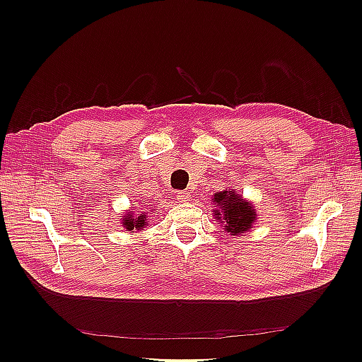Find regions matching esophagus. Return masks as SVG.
I'll list each match as a JSON object with an SVG mask.
<instances>
[{
	"label": "esophagus",
	"mask_w": 362,
	"mask_h": 362,
	"mask_svg": "<svg viewBox=\"0 0 362 362\" xmlns=\"http://www.w3.org/2000/svg\"><path fill=\"white\" fill-rule=\"evenodd\" d=\"M177 198H178L180 202H185V201H189L190 193H189L187 190H180V192L177 193Z\"/></svg>",
	"instance_id": "obj_1"
}]
</instances>
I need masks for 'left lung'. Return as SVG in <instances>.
I'll return each instance as SVG.
<instances>
[{"instance_id": "1", "label": "left lung", "mask_w": 362, "mask_h": 362, "mask_svg": "<svg viewBox=\"0 0 362 362\" xmlns=\"http://www.w3.org/2000/svg\"><path fill=\"white\" fill-rule=\"evenodd\" d=\"M214 206L222 210L214 213L221 223H225V231L233 234H242L252 226L255 221L254 206L245 202L242 196H237L235 192H221L214 194Z\"/></svg>"}]
</instances>
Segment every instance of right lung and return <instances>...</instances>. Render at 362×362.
<instances>
[{
    "instance_id": "add662e5",
    "label": "right lung",
    "mask_w": 362,
    "mask_h": 362,
    "mask_svg": "<svg viewBox=\"0 0 362 362\" xmlns=\"http://www.w3.org/2000/svg\"><path fill=\"white\" fill-rule=\"evenodd\" d=\"M131 214H133V213H131ZM131 214H128L122 221L124 226L128 229V231H133L134 228L136 229H141V228L145 226V223H146V214H140L136 218H133V216H131Z\"/></svg>"
}]
</instances>
